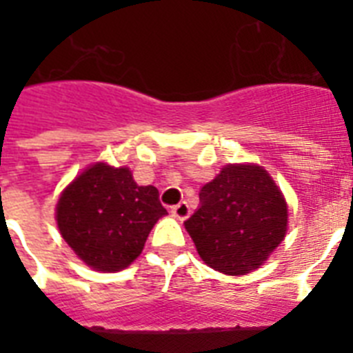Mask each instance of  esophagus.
Here are the masks:
<instances>
[{
	"label": "esophagus",
	"mask_w": 353,
	"mask_h": 353,
	"mask_svg": "<svg viewBox=\"0 0 353 353\" xmlns=\"http://www.w3.org/2000/svg\"><path fill=\"white\" fill-rule=\"evenodd\" d=\"M170 212L174 218H177V220H185V218H188V214H190V207H188L185 201H181V203L174 205L170 209Z\"/></svg>",
	"instance_id": "34e87169"
}]
</instances>
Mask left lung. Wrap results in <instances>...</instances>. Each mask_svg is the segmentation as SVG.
I'll use <instances>...</instances> for the list:
<instances>
[{"mask_svg":"<svg viewBox=\"0 0 353 353\" xmlns=\"http://www.w3.org/2000/svg\"><path fill=\"white\" fill-rule=\"evenodd\" d=\"M185 227L207 265L245 274L284 240L288 207L262 166L227 165L201 188L198 210Z\"/></svg>","mask_w":353,"mask_h":353,"instance_id":"1","label":"left lung"}]
</instances>
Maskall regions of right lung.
<instances>
[{
    "mask_svg": "<svg viewBox=\"0 0 353 353\" xmlns=\"http://www.w3.org/2000/svg\"><path fill=\"white\" fill-rule=\"evenodd\" d=\"M166 209L159 190L139 187L128 168L99 163L58 199L57 221L69 247L97 271H119L141 254Z\"/></svg>",
    "mask_w": 353,
    "mask_h": 353,
    "instance_id": "add662e5",
    "label": "right lung"
}]
</instances>
